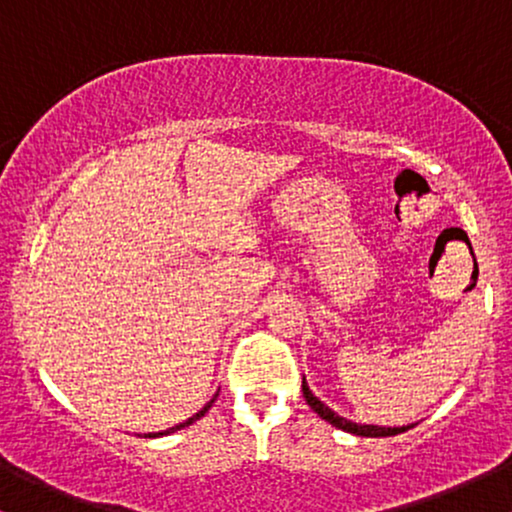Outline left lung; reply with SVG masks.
Masks as SVG:
<instances>
[{
	"label": "left lung",
	"mask_w": 512,
	"mask_h": 512,
	"mask_svg": "<svg viewBox=\"0 0 512 512\" xmlns=\"http://www.w3.org/2000/svg\"><path fill=\"white\" fill-rule=\"evenodd\" d=\"M303 397H305V402L310 404V409H313L317 416H322V419L330 421L332 426L342 428V431H346V433H356V436H366V438L397 436V433H402V431H407V428H411V426L383 428V426H361V424H354V421H349V419H344V416L334 414V411H332L330 407H327V404H322L320 399H317V397L313 395V392H310V387L305 385V380H303Z\"/></svg>",
	"instance_id": "left-lung-1"
}]
</instances>
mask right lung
Returning <instances> with one entry per match:
<instances>
[{"label": "right lung", "instance_id": "right-lung-1", "mask_svg": "<svg viewBox=\"0 0 512 512\" xmlns=\"http://www.w3.org/2000/svg\"><path fill=\"white\" fill-rule=\"evenodd\" d=\"M211 404H214V399H211V402H207V404H204V409H199L197 411V414L195 416H192V419H187L185 421V424H178V426H173V428H168V431H161V433H151V436L149 438H156V436H166V433H173V431H180V428H185V426H190L192 424V421H197V419H202V416L204 414H207V411L211 409Z\"/></svg>", "mask_w": 512, "mask_h": 512}]
</instances>
